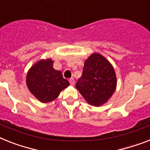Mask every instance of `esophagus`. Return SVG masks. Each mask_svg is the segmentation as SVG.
I'll list each match as a JSON object with an SVG mask.
<instances>
[{"label":"esophagus","mask_w":150,"mask_h":150,"mask_svg":"<svg viewBox=\"0 0 150 150\" xmlns=\"http://www.w3.org/2000/svg\"><path fill=\"white\" fill-rule=\"evenodd\" d=\"M69 82H70V84H71V85H75V80H74V79H69Z\"/></svg>","instance_id":"34e87169"}]
</instances>
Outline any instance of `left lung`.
Returning a JSON list of instances; mask_svg holds the SVG:
<instances>
[{
	"instance_id": "8db88e82",
	"label": "left lung",
	"mask_w": 150,
	"mask_h": 150,
	"mask_svg": "<svg viewBox=\"0 0 150 150\" xmlns=\"http://www.w3.org/2000/svg\"><path fill=\"white\" fill-rule=\"evenodd\" d=\"M116 87L117 78L111 64L100 54L91 55L76 83V88L85 100L94 106H100L112 96Z\"/></svg>"
}]
</instances>
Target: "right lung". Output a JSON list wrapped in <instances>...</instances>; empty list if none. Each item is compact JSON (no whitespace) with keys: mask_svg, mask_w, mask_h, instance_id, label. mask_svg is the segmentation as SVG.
Instances as JSON below:
<instances>
[{"mask_svg":"<svg viewBox=\"0 0 150 150\" xmlns=\"http://www.w3.org/2000/svg\"><path fill=\"white\" fill-rule=\"evenodd\" d=\"M29 90L40 102L52 101L67 88L69 82L63 78L61 71L53 68L51 59H42L30 68L26 75Z\"/></svg>","mask_w":150,"mask_h":150,"instance_id":"right-lung-1","label":"right lung"}]
</instances>
